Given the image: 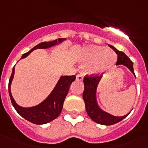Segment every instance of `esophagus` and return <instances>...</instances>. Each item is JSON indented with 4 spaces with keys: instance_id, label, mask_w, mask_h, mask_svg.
Segmentation results:
<instances>
[{
    "instance_id": "esophagus-1",
    "label": "esophagus",
    "mask_w": 148,
    "mask_h": 148,
    "mask_svg": "<svg viewBox=\"0 0 148 148\" xmlns=\"http://www.w3.org/2000/svg\"><path fill=\"white\" fill-rule=\"evenodd\" d=\"M76 79H77V81H83V79H84L83 74H77V77H76Z\"/></svg>"
}]
</instances>
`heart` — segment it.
I'll return each instance as SVG.
<instances>
[{
	"label": "heart",
	"mask_w": 148,
	"mask_h": 148,
	"mask_svg": "<svg viewBox=\"0 0 148 148\" xmlns=\"http://www.w3.org/2000/svg\"><path fill=\"white\" fill-rule=\"evenodd\" d=\"M117 60L116 53L105 47L90 45L84 49L81 62L88 64V71L91 74H101L112 66Z\"/></svg>",
	"instance_id": "1"
}]
</instances>
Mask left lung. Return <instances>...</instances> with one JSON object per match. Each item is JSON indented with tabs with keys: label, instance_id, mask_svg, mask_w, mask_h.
<instances>
[{
	"label": "left lung",
	"instance_id": "left-lung-1",
	"mask_svg": "<svg viewBox=\"0 0 148 148\" xmlns=\"http://www.w3.org/2000/svg\"><path fill=\"white\" fill-rule=\"evenodd\" d=\"M117 54V60L116 65L123 64L126 66L130 71L134 74L133 67V62L130 60V58L122 51H117L112 45H109ZM136 77V76H135ZM102 75H91L88 76L86 75L84 78V90L83 93V99L85 103V108L88 116L90 119L97 124H103V125H112L124 119L129 114L124 115L122 117H116L111 115L108 113L103 111L97 104L96 92L98 83L101 81Z\"/></svg>",
	"mask_w": 148,
	"mask_h": 148
}]
</instances>
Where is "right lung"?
Instances as JSON below:
<instances>
[{
    "instance_id": "obj_1",
    "label": "right lung",
    "mask_w": 148,
    "mask_h": 148,
    "mask_svg": "<svg viewBox=\"0 0 148 148\" xmlns=\"http://www.w3.org/2000/svg\"><path fill=\"white\" fill-rule=\"evenodd\" d=\"M65 40L66 38H58L52 41L40 43L39 45L34 47L31 51L24 53L22 55L21 59L27 57L29 53L34 50L40 49H40L49 48L52 46L59 45L60 43ZM14 67H13L12 74H11V76L9 80V84H8V90H9V95L11 100V103L14 108H15V110H17V112L22 117H24L27 121L35 124H45L49 123L60 115L62 110L64 99L69 90L70 86L72 82L76 79L75 75L61 76L56 84L55 88L52 90V92L43 102L34 107L23 108L15 102L10 92V84L14 78Z\"/></svg>"
}]
</instances>
